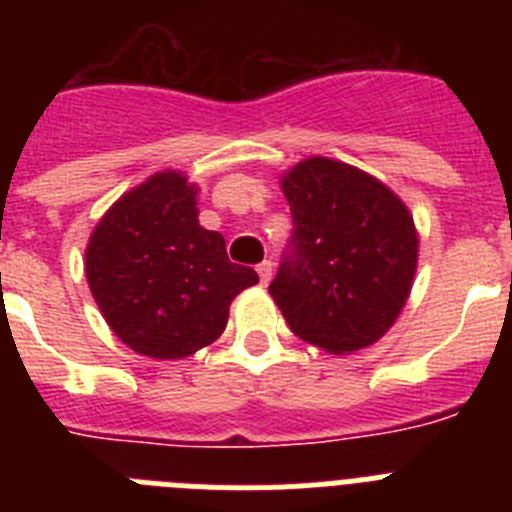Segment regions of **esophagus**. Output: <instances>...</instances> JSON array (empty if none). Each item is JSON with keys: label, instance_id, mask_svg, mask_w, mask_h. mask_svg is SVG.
Wrapping results in <instances>:
<instances>
[{"label": "esophagus", "instance_id": "1", "mask_svg": "<svg viewBox=\"0 0 512 512\" xmlns=\"http://www.w3.org/2000/svg\"><path fill=\"white\" fill-rule=\"evenodd\" d=\"M256 271H259V282L266 287L271 279V271H274V264H271V261H261V264L256 266Z\"/></svg>", "mask_w": 512, "mask_h": 512}]
</instances>
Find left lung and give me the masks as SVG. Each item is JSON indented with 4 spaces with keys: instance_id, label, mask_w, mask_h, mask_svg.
<instances>
[{
    "instance_id": "8db88e82",
    "label": "left lung",
    "mask_w": 512,
    "mask_h": 512,
    "mask_svg": "<svg viewBox=\"0 0 512 512\" xmlns=\"http://www.w3.org/2000/svg\"><path fill=\"white\" fill-rule=\"evenodd\" d=\"M292 238L269 295L295 336L330 354L372 346L408 302L413 215L379 179L312 156L282 176Z\"/></svg>"
}]
</instances>
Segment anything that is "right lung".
Here are the masks:
<instances>
[{
	"mask_svg": "<svg viewBox=\"0 0 512 512\" xmlns=\"http://www.w3.org/2000/svg\"><path fill=\"white\" fill-rule=\"evenodd\" d=\"M87 282L125 346L151 359H184L210 346L230 302L259 282L230 264L225 238L197 220V187L161 171L104 212L87 246Z\"/></svg>",
	"mask_w": 512,
	"mask_h": 512,
	"instance_id": "obj_1",
	"label": "right lung"
}]
</instances>
